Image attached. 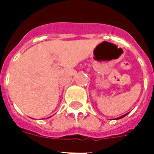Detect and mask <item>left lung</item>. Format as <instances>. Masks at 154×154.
I'll return each mask as SVG.
<instances>
[{
    "label": "left lung",
    "mask_w": 154,
    "mask_h": 154,
    "mask_svg": "<svg viewBox=\"0 0 154 154\" xmlns=\"http://www.w3.org/2000/svg\"><path fill=\"white\" fill-rule=\"evenodd\" d=\"M127 114H128V113H125V114H124V115H123V116H122V117H117V119H121V118H122V117H125V116H126Z\"/></svg>",
    "instance_id": "obj_1"
}]
</instances>
